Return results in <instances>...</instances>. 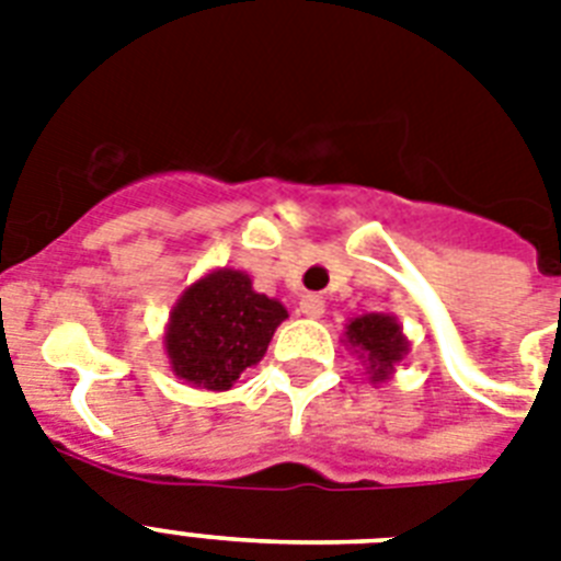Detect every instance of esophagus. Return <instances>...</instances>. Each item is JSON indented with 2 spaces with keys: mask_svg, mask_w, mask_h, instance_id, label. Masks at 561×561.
I'll list each match as a JSON object with an SVG mask.
<instances>
[{
  "mask_svg": "<svg viewBox=\"0 0 561 561\" xmlns=\"http://www.w3.org/2000/svg\"><path fill=\"white\" fill-rule=\"evenodd\" d=\"M299 311L311 317V320H317V317L325 314V299L320 294H306V297L299 299Z\"/></svg>",
  "mask_w": 561,
  "mask_h": 561,
  "instance_id": "esophagus-1",
  "label": "esophagus"
}]
</instances>
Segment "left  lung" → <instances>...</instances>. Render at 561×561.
<instances>
[{
  "mask_svg": "<svg viewBox=\"0 0 561 561\" xmlns=\"http://www.w3.org/2000/svg\"><path fill=\"white\" fill-rule=\"evenodd\" d=\"M346 337L367 358L373 381H383L392 364H399L401 355L408 352V341L399 323L387 314H367L352 320L346 325Z\"/></svg>",
  "mask_w": 561,
  "mask_h": 561,
  "instance_id": "obj_1",
  "label": "left lung"
}]
</instances>
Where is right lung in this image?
Here are the masks:
<instances>
[{
  "instance_id": "right-lung-1",
  "label": "right lung",
  "mask_w": 561,
  "mask_h": 561,
  "mask_svg": "<svg viewBox=\"0 0 561 561\" xmlns=\"http://www.w3.org/2000/svg\"><path fill=\"white\" fill-rule=\"evenodd\" d=\"M285 317L282 302L255 294L241 271L209 273L171 311L165 334L171 367L188 383L229 390L238 375L262 360Z\"/></svg>"
}]
</instances>
